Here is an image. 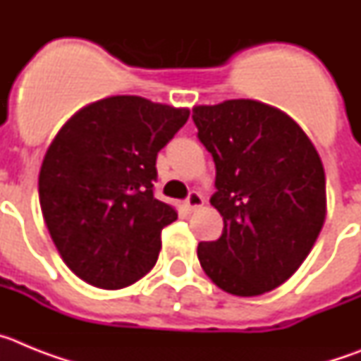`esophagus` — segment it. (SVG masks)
Returning a JSON list of instances; mask_svg holds the SVG:
<instances>
[{
	"mask_svg": "<svg viewBox=\"0 0 361 361\" xmlns=\"http://www.w3.org/2000/svg\"><path fill=\"white\" fill-rule=\"evenodd\" d=\"M204 204V199L200 193H197V191H191L190 195L186 197V208L190 209V212H193V209L200 208Z\"/></svg>",
	"mask_w": 361,
	"mask_h": 361,
	"instance_id": "esophagus-1",
	"label": "esophagus"
}]
</instances>
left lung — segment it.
I'll use <instances>...</instances> for the list:
<instances>
[{
  "label": "left lung",
  "mask_w": 361,
  "mask_h": 361,
  "mask_svg": "<svg viewBox=\"0 0 361 361\" xmlns=\"http://www.w3.org/2000/svg\"><path fill=\"white\" fill-rule=\"evenodd\" d=\"M191 117L215 161L209 202L224 219L222 235L197 247L200 266L226 293L264 295L302 266L324 226L318 152L291 117L251 99L195 106Z\"/></svg>",
  "instance_id": "left-lung-1"
}]
</instances>
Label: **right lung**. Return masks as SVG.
Wrapping results in <instances>:
<instances>
[{
    "instance_id": "right-lung-1",
    "label": "right lung",
    "mask_w": 361,
    "mask_h": 361,
    "mask_svg": "<svg viewBox=\"0 0 361 361\" xmlns=\"http://www.w3.org/2000/svg\"><path fill=\"white\" fill-rule=\"evenodd\" d=\"M188 117L186 108L116 95L79 110L50 145L41 212L65 264L86 283L126 288L155 266L162 228L177 220L155 199V162Z\"/></svg>"
}]
</instances>
